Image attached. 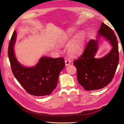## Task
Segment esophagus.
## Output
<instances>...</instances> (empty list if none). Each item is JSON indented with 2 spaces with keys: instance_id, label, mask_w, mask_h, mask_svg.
I'll use <instances>...</instances> for the list:
<instances>
[{
  "instance_id": "esophagus-1",
  "label": "esophagus",
  "mask_w": 124,
  "mask_h": 124,
  "mask_svg": "<svg viewBox=\"0 0 124 124\" xmlns=\"http://www.w3.org/2000/svg\"><path fill=\"white\" fill-rule=\"evenodd\" d=\"M65 66H68L71 64V61L69 60H65Z\"/></svg>"
}]
</instances>
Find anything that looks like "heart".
Masks as SVG:
<instances>
[{
  "label": "heart",
  "mask_w": 124,
  "mask_h": 124,
  "mask_svg": "<svg viewBox=\"0 0 124 124\" xmlns=\"http://www.w3.org/2000/svg\"><path fill=\"white\" fill-rule=\"evenodd\" d=\"M85 37L83 33H80L76 36L69 46V51L72 54H77L83 50Z\"/></svg>",
  "instance_id": "1"
}]
</instances>
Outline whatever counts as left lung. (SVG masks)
Segmentation results:
<instances>
[{"mask_svg":"<svg viewBox=\"0 0 124 124\" xmlns=\"http://www.w3.org/2000/svg\"><path fill=\"white\" fill-rule=\"evenodd\" d=\"M98 33L97 38L104 37L112 44L113 48L110 52L103 58H95L98 39H91L83 53L73 62L77 70L78 83L86 91L100 90L109 84L119 62L118 41L114 32L102 23Z\"/></svg>","mask_w":124,"mask_h":124,"instance_id":"8db88e82","label":"left lung"}]
</instances>
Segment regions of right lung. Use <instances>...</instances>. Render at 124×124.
<instances>
[{
    "label": "right lung",
    "instance_id": "1",
    "mask_svg": "<svg viewBox=\"0 0 124 124\" xmlns=\"http://www.w3.org/2000/svg\"><path fill=\"white\" fill-rule=\"evenodd\" d=\"M16 39V32L14 31L9 43L8 54L15 77L29 94L36 96L50 95L56 87L60 73L65 66L64 59L42 57L34 67H24L15 55Z\"/></svg>",
    "mask_w": 124,
    "mask_h": 124
}]
</instances>
